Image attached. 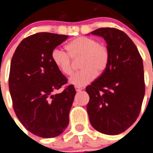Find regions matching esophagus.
Here are the masks:
<instances>
[{
	"instance_id": "esophagus-1",
	"label": "esophagus",
	"mask_w": 153,
	"mask_h": 153,
	"mask_svg": "<svg viewBox=\"0 0 153 153\" xmlns=\"http://www.w3.org/2000/svg\"><path fill=\"white\" fill-rule=\"evenodd\" d=\"M82 87H78V86H75V90H76L77 92H79L81 91H82Z\"/></svg>"
}]
</instances>
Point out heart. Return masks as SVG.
Masks as SVG:
<instances>
[{"label": "heart", "mask_w": 153, "mask_h": 153, "mask_svg": "<svg viewBox=\"0 0 153 153\" xmlns=\"http://www.w3.org/2000/svg\"><path fill=\"white\" fill-rule=\"evenodd\" d=\"M65 49L68 53L61 49H53L51 57L58 69L65 75L73 72L72 59H81L79 67L82 69L69 79L70 83L75 86L91 83L96 75H102L109 65V49L93 37H77L67 44Z\"/></svg>", "instance_id": "obj_1"}]
</instances>
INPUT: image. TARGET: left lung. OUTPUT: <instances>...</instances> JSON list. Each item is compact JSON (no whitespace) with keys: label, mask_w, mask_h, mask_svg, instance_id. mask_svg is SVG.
Listing matches in <instances>:
<instances>
[{"label":"left lung","mask_w":153,"mask_h":153,"mask_svg":"<svg viewBox=\"0 0 153 153\" xmlns=\"http://www.w3.org/2000/svg\"><path fill=\"white\" fill-rule=\"evenodd\" d=\"M91 34L104 38L111 58L106 71L86 88L89 120L100 133L120 134L140 113L145 94L143 59L131 39L121 30L106 27Z\"/></svg>","instance_id":"1"}]
</instances>
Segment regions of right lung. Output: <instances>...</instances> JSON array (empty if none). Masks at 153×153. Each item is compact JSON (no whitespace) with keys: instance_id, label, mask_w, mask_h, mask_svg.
Here are the masks:
<instances>
[{"instance_id":"obj_1","label":"right lung","mask_w":153,"mask_h":153,"mask_svg":"<svg viewBox=\"0 0 153 153\" xmlns=\"http://www.w3.org/2000/svg\"><path fill=\"white\" fill-rule=\"evenodd\" d=\"M68 36L38 33L21 41L10 63L9 89L13 110L30 133L43 138L56 137L69 123L75 89L52 60L51 54Z\"/></svg>"}]
</instances>
